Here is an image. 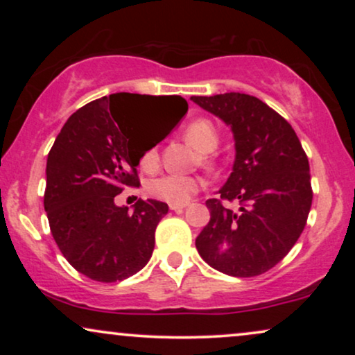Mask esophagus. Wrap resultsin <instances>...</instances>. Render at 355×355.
Segmentation results:
<instances>
[{
    "mask_svg": "<svg viewBox=\"0 0 355 355\" xmlns=\"http://www.w3.org/2000/svg\"><path fill=\"white\" fill-rule=\"evenodd\" d=\"M186 207H187V203H179V205H176V203H173V205H169V208H171L173 211H182Z\"/></svg>",
    "mask_w": 355,
    "mask_h": 355,
    "instance_id": "obj_1",
    "label": "esophagus"
}]
</instances>
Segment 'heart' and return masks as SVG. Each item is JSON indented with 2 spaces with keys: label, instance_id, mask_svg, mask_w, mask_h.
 <instances>
[{
  "label": "heart",
  "instance_id": "1",
  "mask_svg": "<svg viewBox=\"0 0 355 355\" xmlns=\"http://www.w3.org/2000/svg\"><path fill=\"white\" fill-rule=\"evenodd\" d=\"M186 139L200 152H213L220 142V135H218L215 124L203 118L193 119L187 124ZM158 164L159 155L155 147L148 148L140 158V166L145 171H153L158 168ZM200 186L202 182L197 178L182 176V174H163L157 179H152L147 189L150 196L158 198V200L179 205V203H186L200 189Z\"/></svg>",
  "mask_w": 355,
  "mask_h": 355
}]
</instances>
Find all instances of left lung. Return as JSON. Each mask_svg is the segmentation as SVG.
Listing matches in <instances>:
<instances>
[{
  "mask_svg": "<svg viewBox=\"0 0 355 355\" xmlns=\"http://www.w3.org/2000/svg\"><path fill=\"white\" fill-rule=\"evenodd\" d=\"M234 134L236 159L220 198H208L210 221L196 239L211 268L236 278L259 276L288 255L310 207L309 158L283 116L257 96L231 92L191 96ZM223 201H237L231 211Z\"/></svg>",
  "mask_w": 355,
  "mask_h": 355,
  "instance_id": "obj_1",
  "label": "left lung"
}]
</instances>
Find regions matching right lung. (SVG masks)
I'll list each match as a JSON object with an SVG mask.
<instances>
[{"mask_svg":"<svg viewBox=\"0 0 355 355\" xmlns=\"http://www.w3.org/2000/svg\"><path fill=\"white\" fill-rule=\"evenodd\" d=\"M187 108L179 95L121 92L90 101L62 125L48 153L43 205L61 254L87 278L116 283L148 263L168 205L139 198L129 211L114 197L139 186L140 158L158 144L139 137L140 121L169 116L166 137Z\"/></svg>","mask_w":355,"mask_h":355,"instance_id":"right-lung-1","label":"right lung"}]
</instances>
